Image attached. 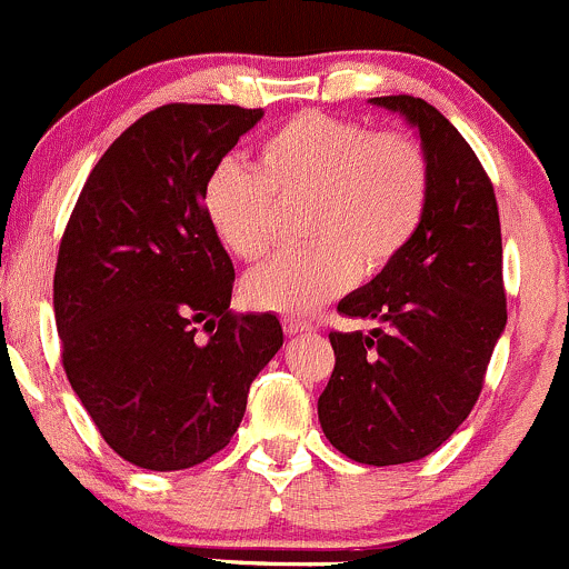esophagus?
<instances>
[{
  "instance_id": "34e87169",
  "label": "esophagus",
  "mask_w": 569,
  "mask_h": 569,
  "mask_svg": "<svg viewBox=\"0 0 569 569\" xmlns=\"http://www.w3.org/2000/svg\"><path fill=\"white\" fill-rule=\"evenodd\" d=\"M282 326H284V335H290V337L312 335V331H315L312 323H307V320H298V318H284Z\"/></svg>"
}]
</instances>
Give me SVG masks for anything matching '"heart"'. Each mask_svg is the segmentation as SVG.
<instances>
[{
    "instance_id": "heart-1",
    "label": "heart",
    "mask_w": 569,
    "mask_h": 569,
    "mask_svg": "<svg viewBox=\"0 0 569 569\" xmlns=\"http://www.w3.org/2000/svg\"><path fill=\"white\" fill-rule=\"evenodd\" d=\"M431 168L409 132L329 112L287 118L257 146L254 171L223 160L201 184V212L218 243L254 262L273 246V201H309L303 240L243 279V301L284 318L318 312L353 279L390 271L426 218Z\"/></svg>"
}]
</instances>
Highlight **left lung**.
Masks as SVG:
<instances>
[{
    "label": "left lung",
    "mask_w": 569,
    "mask_h": 569,
    "mask_svg": "<svg viewBox=\"0 0 569 569\" xmlns=\"http://www.w3.org/2000/svg\"><path fill=\"white\" fill-rule=\"evenodd\" d=\"M373 104L418 127L429 207L401 260L337 303L346 318L379 326L329 335L335 370L318 418L337 451L385 468L435 453L476 407L506 326V290L498 201L468 140L423 99Z\"/></svg>",
    "instance_id": "1"
}]
</instances>
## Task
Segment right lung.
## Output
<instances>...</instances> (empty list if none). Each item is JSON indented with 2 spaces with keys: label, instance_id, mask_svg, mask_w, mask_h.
Masks as SVG:
<instances>
[{
  "label": "right lung",
  "instance_id": "obj_1",
  "mask_svg": "<svg viewBox=\"0 0 569 569\" xmlns=\"http://www.w3.org/2000/svg\"><path fill=\"white\" fill-rule=\"evenodd\" d=\"M260 118L182 101L146 112L96 162L60 240L63 370L107 446L143 470L227 448L284 342L277 315L229 309L234 266L201 212L207 173Z\"/></svg>",
  "mask_w": 569,
  "mask_h": 569
}]
</instances>
